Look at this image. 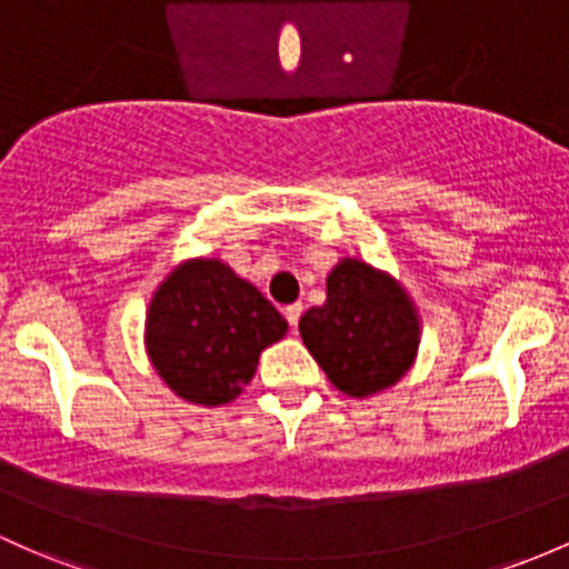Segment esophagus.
Masks as SVG:
<instances>
[{
    "instance_id": "1",
    "label": "esophagus",
    "mask_w": 569,
    "mask_h": 569,
    "mask_svg": "<svg viewBox=\"0 0 569 569\" xmlns=\"http://www.w3.org/2000/svg\"><path fill=\"white\" fill-rule=\"evenodd\" d=\"M301 315H303V303H290V307L284 309L287 322H290L292 328H298V320H301Z\"/></svg>"
}]
</instances>
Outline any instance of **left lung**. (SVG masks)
Listing matches in <instances>:
<instances>
[{
    "mask_svg": "<svg viewBox=\"0 0 569 569\" xmlns=\"http://www.w3.org/2000/svg\"><path fill=\"white\" fill-rule=\"evenodd\" d=\"M298 331L336 390L366 399L412 369L420 315L388 271L341 258L326 279V303L311 307Z\"/></svg>",
    "mask_w": 569,
    "mask_h": 569,
    "instance_id": "1",
    "label": "left lung"
}]
</instances>
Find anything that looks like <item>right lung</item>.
Here are the masks:
<instances>
[{
  "label": "right lung",
  "mask_w": 569,
  "mask_h": 569,
  "mask_svg": "<svg viewBox=\"0 0 569 569\" xmlns=\"http://www.w3.org/2000/svg\"><path fill=\"white\" fill-rule=\"evenodd\" d=\"M287 320L228 262H179L151 296L146 352L162 382L200 407L230 405L258 371Z\"/></svg>",
  "instance_id": "right-lung-1"
}]
</instances>
